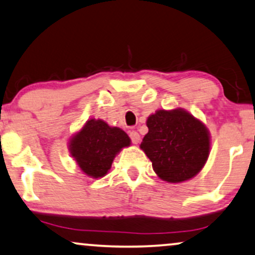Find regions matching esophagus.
Returning <instances> with one entry per match:
<instances>
[{"mask_svg":"<svg viewBox=\"0 0 255 255\" xmlns=\"http://www.w3.org/2000/svg\"><path fill=\"white\" fill-rule=\"evenodd\" d=\"M129 136H130V138H131V142H133L134 144H137L138 142H140V134H138L137 131H135V130L130 131Z\"/></svg>","mask_w":255,"mask_h":255,"instance_id":"obj_1","label":"esophagus"}]
</instances>
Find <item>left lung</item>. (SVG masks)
I'll return each instance as SVG.
<instances>
[{"instance_id":"obj_1","label":"left lung","mask_w":255,"mask_h":255,"mask_svg":"<svg viewBox=\"0 0 255 255\" xmlns=\"http://www.w3.org/2000/svg\"><path fill=\"white\" fill-rule=\"evenodd\" d=\"M148 133L141 149L163 181L181 183L195 177L208 161L210 133L206 126L182 108L158 110L147 119Z\"/></svg>"}]
</instances>
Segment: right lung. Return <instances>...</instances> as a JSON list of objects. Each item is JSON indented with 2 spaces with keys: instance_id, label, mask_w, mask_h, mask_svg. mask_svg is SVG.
<instances>
[{
  "instance_id": "obj_1",
  "label": "right lung",
  "mask_w": 255,
  "mask_h": 255,
  "mask_svg": "<svg viewBox=\"0 0 255 255\" xmlns=\"http://www.w3.org/2000/svg\"><path fill=\"white\" fill-rule=\"evenodd\" d=\"M130 145V138L118 127H111L100 119H91L70 138V154L80 170L92 178L104 177L122 148Z\"/></svg>"
}]
</instances>
